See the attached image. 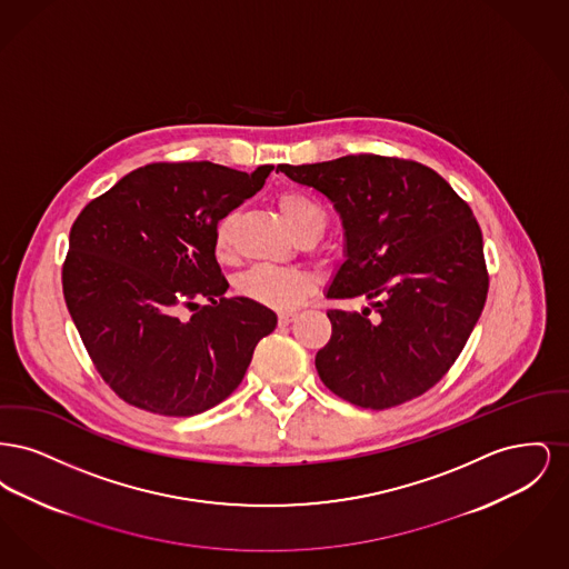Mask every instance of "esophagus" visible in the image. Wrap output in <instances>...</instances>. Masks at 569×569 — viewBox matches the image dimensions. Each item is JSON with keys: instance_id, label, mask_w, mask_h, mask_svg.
<instances>
[{"instance_id": "34e87169", "label": "esophagus", "mask_w": 569, "mask_h": 569, "mask_svg": "<svg viewBox=\"0 0 569 569\" xmlns=\"http://www.w3.org/2000/svg\"><path fill=\"white\" fill-rule=\"evenodd\" d=\"M295 318H297L295 311H281V313H279V325L288 326Z\"/></svg>"}]
</instances>
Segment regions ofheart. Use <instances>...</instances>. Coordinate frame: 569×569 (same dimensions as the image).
I'll return each mask as SVG.
<instances>
[{"label": "heart", "mask_w": 569, "mask_h": 569, "mask_svg": "<svg viewBox=\"0 0 569 569\" xmlns=\"http://www.w3.org/2000/svg\"><path fill=\"white\" fill-rule=\"evenodd\" d=\"M277 204L298 239L322 237L326 228V211L313 196L305 191L288 190L279 193ZM230 226H232L230 216L221 217L217 221L216 232H213V249L217 258L230 256ZM237 290L258 305H264L271 309H292L313 290V279L311 274L298 269L253 267L239 277Z\"/></svg>", "instance_id": "1"}]
</instances>
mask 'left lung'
Returning a JSON list of instances; mask_svg holds the SVG:
<instances>
[{
	"label": "left lung",
	"mask_w": 569,
	"mask_h": 569,
	"mask_svg": "<svg viewBox=\"0 0 569 569\" xmlns=\"http://www.w3.org/2000/svg\"><path fill=\"white\" fill-rule=\"evenodd\" d=\"M325 193L346 230V262L328 298L365 297L376 309H330V341L316 353L326 388L353 406H401L448 373L488 292L482 230L469 204L422 163L383 156L279 163Z\"/></svg>",
	"instance_id": "1"
}]
</instances>
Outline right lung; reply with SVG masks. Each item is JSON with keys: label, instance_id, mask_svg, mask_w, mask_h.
<instances>
[{"label": "right lung", "instance_id": "1", "mask_svg": "<svg viewBox=\"0 0 569 569\" xmlns=\"http://www.w3.org/2000/svg\"><path fill=\"white\" fill-rule=\"evenodd\" d=\"M211 162L149 163L91 200L70 230L61 283L98 373L130 406L196 416L228 399L277 316L228 281L213 249L221 217L262 190ZM200 299L210 305L199 307ZM186 306L190 321L178 318Z\"/></svg>", "mask_w": 569, "mask_h": 569}]
</instances>
